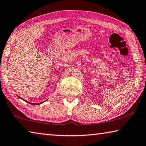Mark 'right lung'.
Returning <instances> with one entry per match:
<instances>
[{
  "label": "right lung",
  "mask_w": 146,
  "mask_h": 146,
  "mask_svg": "<svg viewBox=\"0 0 146 146\" xmlns=\"http://www.w3.org/2000/svg\"><path fill=\"white\" fill-rule=\"evenodd\" d=\"M18 97H19L20 98V97H19L18 96ZM22 99H23V98H22ZM26 101V100H25ZM26 102H27V101H26ZM28 103H29V104H32V105H35V104H42V103H43V102H42V103H40V104H34V103H31V102H28Z\"/></svg>",
  "instance_id": "right-lung-1"
}]
</instances>
